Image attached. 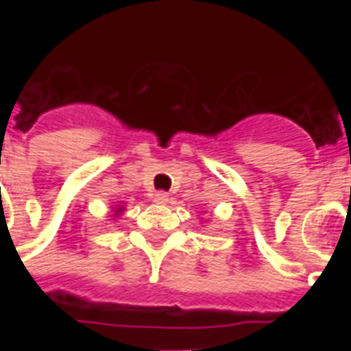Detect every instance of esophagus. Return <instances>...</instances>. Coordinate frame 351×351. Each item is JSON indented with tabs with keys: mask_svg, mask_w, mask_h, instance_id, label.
<instances>
[{
	"mask_svg": "<svg viewBox=\"0 0 351 351\" xmlns=\"http://www.w3.org/2000/svg\"><path fill=\"white\" fill-rule=\"evenodd\" d=\"M154 202L160 204V206L169 204V193H165V191H156V193H154Z\"/></svg>",
	"mask_w": 351,
	"mask_h": 351,
	"instance_id": "34e87169",
	"label": "esophagus"
}]
</instances>
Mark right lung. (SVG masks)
Returning <instances> with one entry per match:
<instances>
[{
    "instance_id": "add662e5",
    "label": "right lung",
    "mask_w": 351,
    "mask_h": 351,
    "mask_svg": "<svg viewBox=\"0 0 351 351\" xmlns=\"http://www.w3.org/2000/svg\"><path fill=\"white\" fill-rule=\"evenodd\" d=\"M121 210H123V207H117V213H121Z\"/></svg>"
}]
</instances>
